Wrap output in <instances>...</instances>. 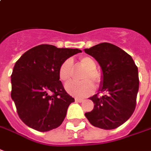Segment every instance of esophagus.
Listing matches in <instances>:
<instances>
[{"instance_id": "34e87169", "label": "esophagus", "mask_w": 151, "mask_h": 151, "mask_svg": "<svg viewBox=\"0 0 151 151\" xmlns=\"http://www.w3.org/2000/svg\"><path fill=\"white\" fill-rule=\"evenodd\" d=\"M75 101L76 102H79V103H81V102H83L84 100L83 99H81V98H75Z\"/></svg>"}]
</instances>
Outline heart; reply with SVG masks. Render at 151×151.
<instances>
[{"label":"heart","mask_w":151,"mask_h":151,"mask_svg":"<svg viewBox=\"0 0 151 151\" xmlns=\"http://www.w3.org/2000/svg\"><path fill=\"white\" fill-rule=\"evenodd\" d=\"M78 65L86 69L81 76V79L84 80L80 83H68L66 85V90L69 94L76 97H86L90 96L95 91L94 83L96 86L101 85L103 77L100 71L96 69V62L91 56H82L78 59ZM59 78L63 83H68L73 75V64L71 59H67L60 65Z\"/></svg>","instance_id":"1"}]
</instances>
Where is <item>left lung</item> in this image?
I'll list each match as a JSON object with an SVG mask.
<instances>
[{
    "label": "left lung",
    "mask_w": 151,
    "mask_h": 151,
    "mask_svg": "<svg viewBox=\"0 0 151 151\" xmlns=\"http://www.w3.org/2000/svg\"><path fill=\"white\" fill-rule=\"evenodd\" d=\"M84 51L101 65V91L104 93L90 98L94 108L85 116L95 127L107 130L117 128L130 118L136 108L139 89L137 67L130 55L110 43H100Z\"/></svg>",
    "instance_id": "left-lung-1"
}]
</instances>
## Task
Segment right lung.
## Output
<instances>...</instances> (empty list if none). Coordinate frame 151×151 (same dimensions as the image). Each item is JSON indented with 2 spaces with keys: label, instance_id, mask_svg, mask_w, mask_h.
<instances>
[{
  "label": "right lung",
  "instance_id": "1",
  "mask_svg": "<svg viewBox=\"0 0 151 151\" xmlns=\"http://www.w3.org/2000/svg\"><path fill=\"white\" fill-rule=\"evenodd\" d=\"M82 50L42 44L32 48L14 65L11 98L18 115L27 126L47 132L60 126L74 101L59 78L63 61Z\"/></svg>",
  "mask_w": 151,
  "mask_h": 151
}]
</instances>
